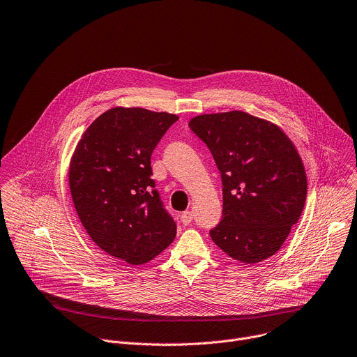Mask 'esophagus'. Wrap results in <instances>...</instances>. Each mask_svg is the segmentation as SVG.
<instances>
[{"mask_svg":"<svg viewBox=\"0 0 357 357\" xmlns=\"http://www.w3.org/2000/svg\"><path fill=\"white\" fill-rule=\"evenodd\" d=\"M192 220H193V213H192L190 210H186V211H183V213H182V215H181V221H182V224L188 225V224H190V222H192Z\"/></svg>","mask_w":357,"mask_h":357,"instance_id":"obj_1","label":"esophagus"}]
</instances>
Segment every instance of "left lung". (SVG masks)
Segmentation results:
<instances>
[{
    "mask_svg": "<svg viewBox=\"0 0 357 357\" xmlns=\"http://www.w3.org/2000/svg\"><path fill=\"white\" fill-rule=\"evenodd\" d=\"M189 128L221 172L222 218L211 240L245 265L271 258L305 204L307 175L294 143L278 125L243 110L199 114Z\"/></svg>",
    "mask_w": 357,
    "mask_h": 357,
    "instance_id": "8db88e82",
    "label": "left lung"
}]
</instances>
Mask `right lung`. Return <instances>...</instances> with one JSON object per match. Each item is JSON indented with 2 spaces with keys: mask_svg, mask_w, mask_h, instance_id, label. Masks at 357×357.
I'll return each mask as SVG.
<instances>
[{
  "mask_svg": "<svg viewBox=\"0 0 357 357\" xmlns=\"http://www.w3.org/2000/svg\"><path fill=\"white\" fill-rule=\"evenodd\" d=\"M178 119L116 106L95 119L73 153L74 207L91 240L114 259L144 265L175 240L176 224L151 179V154Z\"/></svg>",
  "mask_w": 357,
  "mask_h": 357,
  "instance_id": "obj_1",
  "label": "right lung"
}]
</instances>
